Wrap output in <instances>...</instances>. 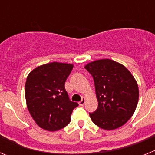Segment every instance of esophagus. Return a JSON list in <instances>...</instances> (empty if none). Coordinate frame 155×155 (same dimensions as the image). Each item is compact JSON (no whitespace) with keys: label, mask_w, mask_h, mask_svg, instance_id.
Instances as JSON below:
<instances>
[{"label":"esophagus","mask_w":155,"mask_h":155,"mask_svg":"<svg viewBox=\"0 0 155 155\" xmlns=\"http://www.w3.org/2000/svg\"><path fill=\"white\" fill-rule=\"evenodd\" d=\"M85 102H86V99H85V98H82V99L81 100L80 102H78V104L80 105H84V103H85Z\"/></svg>","instance_id":"1"}]
</instances>
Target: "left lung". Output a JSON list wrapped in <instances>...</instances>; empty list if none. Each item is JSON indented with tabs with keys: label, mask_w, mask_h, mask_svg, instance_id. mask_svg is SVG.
Here are the masks:
<instances>
[{
	"label": "left lung",
	"mask_w": 155,
	"mask_h": 155,
	"mask_svg": "<svg viewBox=\"0 0 155 155\" xmlns=\"http://www.w3.org/2000/svg\"><path fill=\"white\" fill-rule=\"evenodd\" d=\"M93 77L98 109L89 113L100 128L112 130L127 123L136 110L139 88L125 66L110 59H101L84 66Z\"/></svg>",
	"instance_id": "1"
}]
</instances>
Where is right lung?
Wrapping results in <instances>:
<instances>
[{
	"mask_svg": "<svg viewBox=\"0 0 155 155\" xmlns=\"http://www.w3.org/2000/svg\"><path fill=\"white\" fill-rule=\"evenodd\" d=\"M73 67L72 64L49 63L35 68L27 77V108L35 124L45 130L53 132L68 126L72 111L78 105L70 101L64 87Z\"/></svg>",
	"mask_w": 155,
	"mask_h": 155,
	"instance_id": "obj_1",
	"label": "right lung"
}]
</instances>
